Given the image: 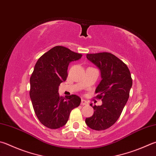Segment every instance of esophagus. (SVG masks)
<instances>
[{
	"instance_id": "obj_1",
	"label": "esophagus",
	"mask_w": 156,
	"mask_h": 156,
	"mask_svg": "<svg viewBox=\"0 0 156 156\" xmlns=\"http://www.w3.org/2000/svg\"><path fill=\"white\" fill-rule=\"evenodd\" d=\"M87 104H88V102H87L86 100H82V101H81V105L84 106V105H87Z\"/></svg>"
}]
</instances>
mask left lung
<instances>
[{
    "instance_id": "obj_1",
    "label": "left lung",
    "mask_w": 156,
    "mask_h": 156,
    "mask_svg": "<svg viewBox=\"0 0 156 156\" xmlns=\"http://www.w3.org/2000/svg\"><path fill=\"white\" fill-rule=\"evenodd\" d=\"M87 58L101 71L102 79L95 93L102 104L93 106L94 113L85 122L93 129L104 130L118 120L127 103L132 86L131 73L122 61L110 52L87 54Z\"/></svg>"
}]
</instances>
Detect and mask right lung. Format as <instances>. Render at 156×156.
<instances>
[{
  "instance_id": "right-lung-1",
  "label": "right lung",
  "mask_w": 156,
  "mask_h": 156,
  "mask_svg": "<svg viewBox=\"0 0 156 156\" xmlns=\"http://www.w3.org/2000/svg\"><path fill=\"white\" fill-rule=\"evenodd\" d=\"M67 48L57 46L38 59L30 78V98L39 121L50 129L63 127L68 121L70 112L80 104V97L72 95L60 96L58 86L68 76L70 62L82 57Z\"/></svg>"
}]
</instances>
